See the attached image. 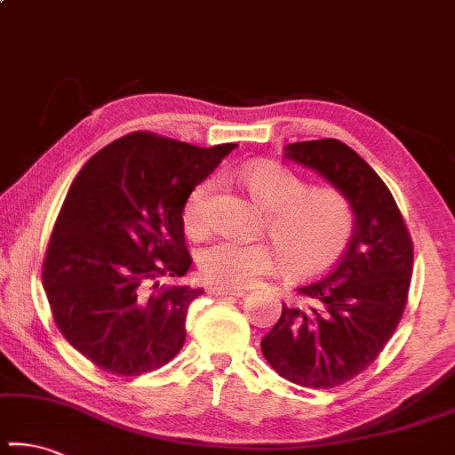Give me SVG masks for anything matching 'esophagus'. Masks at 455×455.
<instances>
[{"label": "esophagus", "mask_w": 455, "mask_h": 455, "mask_svg": "<svg viewBox=\"0 0 455 455\" xmlns=\"http://www.w3.org/2000/svg\"><path fill=\"white\" fill-rule=\"evenodd\" d=\"M209 293L217 298H242V289H228V287H209Z\"/></svg>", "instance_id": "obj_1"}]
</instances>
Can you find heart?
I'll return each mask as SVG.
<instances>
[{
	"label": "heart",
	"mask_w": 455,
	"mask_h": 455,
	"mask_svg": "<svg viewBox=\"0 0 455 455\" xmlns=\"http://www.w3.org/2000/svg\"><path fill=\"white\" fill-rule=\"evenodd\" d=\"M242 182L268 213V234L293 275L322 273L340 259L353 234V212L339 190L307 188L298 174L271 162L250 164ZM213 188V182H203L187 199L182 223L188 234L199 235L209 229ZM196 265L203 279L213 285L240 289L271 273L279 265V254L265 242L215 240L199 250Z\"/></svg>",
	"instance_id": "obj_1"
}]
</instances>
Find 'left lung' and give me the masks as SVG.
Masks as SVG:
<instances>
[{
  "label": "left lung",
  "instance_id": "obj_1",
  "mask_svg": "<svg viewBox=\"0 0 455 455\" xmlns=\"http://www.w3.org/2000/svg\"><path fill=\"white\" fill-rule=\"evenodd\" d=\"M287 160L314 170L345 196L353 234L331 273L298 287L260 342L268 365L293 384L334 387L353 379L396 331L412 276V242L390 188L339 140L285 146Z\"/></svg>",
  "mask_w": 455,
  "mask_h": 455
}]
</instances>
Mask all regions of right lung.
Segmentation results:
<instances>
[{"label":"right lung","mask_w":455,"mask_h":455,"mask_svg":"<svg viewBox=\"0 0 455 455\" xmlns=\"http://www.w3.org/2000/svg\"><path fill=\"white\" fill-rule=\"evenodd\" d=\"M235 143L196 148L154 133L124 135L92 156L52 228L43 287L59 331L96 367L154 371L187 339L203 289L157 287L184 276L182 209Z\"/></svg>","instance_id":"right-lung-1"}]
</instances>
